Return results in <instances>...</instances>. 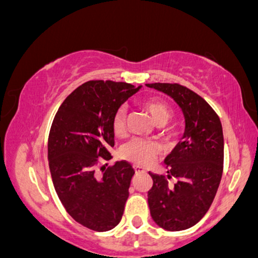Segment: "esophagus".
Wrapping results in <instances>:
<instances>
[{
    "label": "esophagus",
    "instance_id": "obj_1",
    "mask_svg": "<svg viewBox=\"0 0 258 258\" xmlns=\"http://www.w3.org/2000/svg\"><path fill=\"white\" fill-rule=\"evenodd\" d=\"M133 168H135L136 173H143V172H146V170H144V168L141 167V166H133Z\"/></svg>",
    "mask_w": 258,
    "mask_h": 258
}]
</instances>
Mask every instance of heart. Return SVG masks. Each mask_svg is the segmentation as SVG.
<instances>
[{
    "mask_svg": "<svg viewBox=\"0 0 258 258\" xmlns=\"http://www.w3.org/2000/svg\"><path fill=\"white\" fill-rule=\"evenodd\" d=\"M142 108L149 114L156 126L166 125L173 115L172 108L165 100L160 98H148L143 100ZM111 127L116 137H125L127 133V114L125 109L121 108L115 112ZM172 133V128L166 130V136H171ZM120 155L123 160H127L138 166H147L152 164L158 156V148L154 146L152 142L144 141V139H133L121 148Z\"/></svg>",
    "mask_w": 258,
    "mask_h": 258,
    "instance_id": "b5f03b06",
    "label": "heart"
}]
</instances>
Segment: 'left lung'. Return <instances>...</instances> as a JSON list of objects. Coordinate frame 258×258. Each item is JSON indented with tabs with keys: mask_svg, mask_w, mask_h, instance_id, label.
Wrapping results in <instances>:
<instances>
[{
	"mask_svg": "<svg viewBox=\"0 0 258 258\" xmlns=\"http://www.w3.org/2000/svg\"><path fill=\"white\" fill-rule=\"evenodd\" d=\"M164 92L182 109L185 119L183 141L165 159L167 178L150 173L148 191L150 215L159 227L178 232L195 226L214 201L223 173L224 141L218 115L205 99L178 84H147ZM173 176V186L168 179Z\"/></svg>",
	"mask_w": 258,
	"mask_h": 258,
	"instance_id": "1",
	"label": "left lung"
}]
</instances>
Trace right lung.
I'll return each instance as SVG.
<instances>
[{
    "label": "right lung",
    "mask_w": 258,
    "mask_h": 258,
    "mask_svg": "<svg viewBox=\"0 0 258 258\" xmlns=\"http://www.w3.org/2000/svg\"><path fill=\"white\" fill-rule=\"evenodd\" d=\"M139 88L126 82H85L61 103L52 122L48 162L55 191L68 214L96 232L116 227L128 199L132 165L123 160L105 168L100 162L111 159L114 114Z\"/></svg>",
    "instance_id": "right-lung-1"
}]
</instances>
